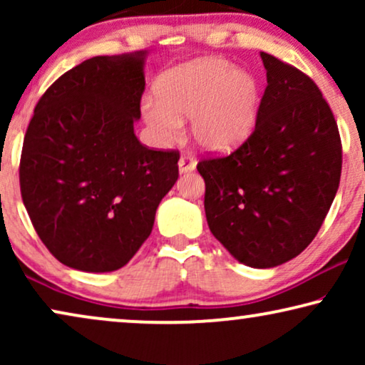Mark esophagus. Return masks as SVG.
Masks as SVG:
<instances>
[{"label": "esophagus", "mask_w": 365, "mask_h": 365, "mask_svg": "<svg viewBox=\"0 0 365 365\" xmlns=\"http://www.w3.org/2000/svg\"><path fill=\"white\" fill-rule=\"evenodd\" d=\"M196 159L191 153H184L181 159H179V171L181 173H189V171H194L196 169Z\"/></svg>", "instance_id": "1"}]
</instances>
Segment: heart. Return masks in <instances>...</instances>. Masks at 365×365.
I'll return each instance as SVG.
<instances>
[{
  "instance_id": "1",
  "label": "heart",
  "mask_w": 365,
  "mask_h": 365,
  "mask_svg": "<svg viewBox=\"0 0 365 365\" xmlns=\"http://www.w3.org/2000/svg\"><path fill=\"white\" fill-rule=\"evenodd\" d=\"M156 96L141 114L161 143L181 136L191 119L194 141L207 151H229L251 136L261 106V84L249 71L221 58H204L164 73Z\"/></svg>"
}]
</instances>
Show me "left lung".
<instances>
[{"instance_id":"1","label":"left lung","mask_w":365,"mask_h":365,"mask_svg":"<svg viewBox=\"0 0 365 365\" xmlns=\"http://www.w3.org/2000/svg\"><path fill=\"white\" fill-rule=\"evenodd\" d=\"M267 86L251 136L206 158L204 209L214 237L246 266L299 256L321 229L341 181L342 144L321 89L301 69L261 53Z\"/></svg>"}]
</instances>
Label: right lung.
Masks as SVG:
<instances>
[{
	"label": "right lung",
	"instance_id": "right-lung-1",
	"mask_svg": "<svg viewBox=\"0 0 365 365\" xmlns=\"http://www.w3.org/2000/svg\"><path fill=\"white\" fill-rule=\"evenodd\" d=\"M146 51L94 56L39 99L23 141L19 186L48 251L64 266L111 272L153 231L178 181L179 153L139 143Z\"/></svg>",
	"mask_w": 365,
	"mask_h": 365
}]
</instances>
